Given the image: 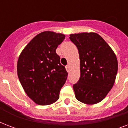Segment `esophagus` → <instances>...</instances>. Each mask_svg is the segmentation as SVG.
Here are the masks:
<instances>
[{
  "label": "esophagus",
  "mask_w": 128,
  "mask_h": 128,
  "mask_svg": "<svg viewBox=\"0 0 128 128\" xmlns=\"http://www.w3.org/2000/svg\"><path fill=\"white\" fill-rule=\"evenodd\" d=\"M66 70H67V72H69V70H70V66H69V65L66 66Z\"/></svg>",
  "instance_id": "34e87169"
}]
</instances>
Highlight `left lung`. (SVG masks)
Masks as SVG:
<instances>
[{
    "label": "left lung",
    "instance_id": "obj_1",
    "mask_svg": "<svg viewBox=\"0 0 128 128\" xmlns=\"http://www.w3.org/2000/svg\"><path fill=\"white\" fill-rule=\"evenodd\" d=\"M70 39L80 56V77L73 86L76 98L89 105L99 103L115 82L118 66L115 53L97 33L72 34Z\"/></svg>",
    "mask_w": 128,
    "mask_h": 128
}]
</instances>
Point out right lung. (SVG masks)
Wrapping results in <instances>:
<instances>
[{
    "label": "right lung",
    "mask_w": 128,
    "mask_h": 128,
    "mask_svg": "<svg viewBox=\"0 0 128 128\" xmlns=\"http://www.w3.org/2000/svg\"><path fill=\"white\" fill-rule=\"evenodd\" d=\"M65 35L45 31L36 35L19 56L17 74L28 96L40 106L50 105L59 98L68 72L56 54Z\"/></svg>",
    "instance_id": "right-lung-1"
}]
</instances>
